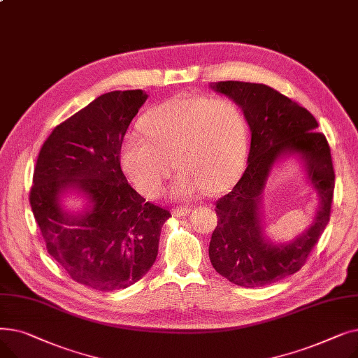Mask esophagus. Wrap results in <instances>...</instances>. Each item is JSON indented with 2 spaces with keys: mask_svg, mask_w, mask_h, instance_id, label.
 <instances>
[{
  "mask_svg": "<svg viewBox=\"0 0 358 358\" xmlns=\"http://www.w3.org/2000/svg\"><path fill=\"white\" fill-rule=\"evenodd\" d=\"M192 212V208H189V206H181V208H174L173 209V215L174 216H187Z\"/></svg>",
  "mask_w": 358,
  "mask_h": 358,
  "instance_id": "obj_1",
  "label": "esophagus"
}]
</instances>
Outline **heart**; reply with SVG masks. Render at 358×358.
I'll list each match as a JSON object with an SVG mask.
<instances>
[{"label":"heart","mask_w":358,"mask_h":358,"mask_svg":"<svg viewBox=\"0 0 358 358\" xmlns=\"http://www.w3.org/2000/svg\"><path fill=\"white\" fill-rule=\"evenodd\" d=\"M147 138L129 136L122 146L123 171L146 197L161 194L173 162L180 173L171 187L192 199L204 187L220 192L238 176L247 154V122L229 99L177 96L150 108L141 120Z\"/></svg>","instance_id":"b5f03b06"}]
</instances>
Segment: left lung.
<instances>
[{
  "instance_id": "left-lung-1",
  "label": "left lung",
  "mask_w": 358,
  "mask_h": 358,
  "mask_svg": "<svg viewBox=\"0 0 358 358\" xmlns=\"http://www.w3.org/2000/svg\"><path fill=\"white\" fill-rule=\"evenodd\" d=\"M210 87L242 108L251 129L245 173L231 193L216 201L217 227L209 245L210 262L234 285L268 286L302 268L327 228L335 185L331 149L310 113L274 88L241 81H220ZM287 153L304 159L320 197V210L305 234L274 246L262 234L259 203L273 162Z\"/></svg>"
}]
</instances>
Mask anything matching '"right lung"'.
Listing matches in <instances>:
<instances>
[{
  "label": "right lung",
  "instance_id": "right-lung-1",
  "mask_svg": "<svg viewBox=\"0 0 358 358\" xmlns=\"http://www.w3.org/2000/svg\"><path fill=\"white\" fill-rule=\"evenodd\" d=\"M146 99L142 90L103 94L52 130L34 166L29 200L48 252L72 280L99 292L126 289L149 271L171 217L145 201L120 166L126 130ZM66 189L89 199L84 214L62 210Z\"/></svg>",
  "mask_w": 358,
  "mask_h": 358
}]
</instances>
